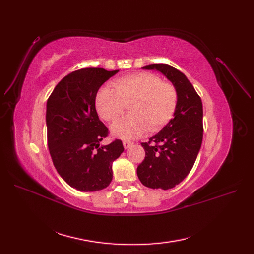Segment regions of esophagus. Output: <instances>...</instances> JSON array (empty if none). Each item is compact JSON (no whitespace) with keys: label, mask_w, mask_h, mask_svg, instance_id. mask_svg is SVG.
<instances>
[{"label":"esophagus","mask_w":254,"mask_h":254,"mask_svg":"<svg viewBox=\"0 0 254 254\" xmlns=\"http://www.w3.org/2000/svg\"><path fill=\"white\" fill-rule=\"evenodd\" d=\"M132 145H133V142H131V141H124V142H123V146H124L125 149L129 148L130 146H132Z\"/></svg>","instance_id":"34e87169"}]
</instances>
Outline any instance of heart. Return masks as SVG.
<instances>
[{"label": "heart", "instance_id": "obj_1", "mask_svg": "<svg viewBox=\"0 0 254 254\" xmlns=\"http://www.w3.org/2000/svg\"><path fill=\"white\" fill-rule=\"evenodd\" d=\"M113 87H104L97 92L95 107L99 117L113 121L124 112L129 104L131 114L115 121L111 133L119 139L131 140L143 135L147 129L157 131L166 125L175 113L178 94L171 82L159 76L140 72L115 79Z\"/></svg>", "mask_w": 254, "mask_h": 254}]
</instances>
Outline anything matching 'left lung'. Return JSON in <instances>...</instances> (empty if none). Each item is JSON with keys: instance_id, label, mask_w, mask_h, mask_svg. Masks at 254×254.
<instances>
[{"instance_id": "1", "label": "left lung", "mask_w": 254, "mask_h": 254, "mask_svg": "<svg viewBox=\"0 0 254 254\" xmlns=\"http://www.w3.org/2000/svg\"><path fill=\"white\" fill-rule=\"evenodd\" d=\"M146 70L162 73L176 88L178 101L174 119L149 139L142 143L145 159L136 174L145 187L173 189L189 175L200 150L203 136V110L201 98L187 76L177 68L156 64Z\"/></svg>"}]
</instances>
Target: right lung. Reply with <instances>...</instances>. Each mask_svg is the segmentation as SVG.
I'll return each mask as SVG.
<instances>
[{
    "label": "right lung",
    "mask_w": 254,
    "mask_h": 254,
    "mask_svg": "<svg viewBox=\"0 0 254 254\" xmlns=\"http://www.w3.org/2000/svg\"><path fill=\"white\" fill-rule=\"evenodd\" d=\"M118 72L102 67L74 71L58 82L48 99V145L54 166L68 186L80 191L108 187L113 161L124 151L121 140L99 146L109 132L95 108L98 89Z\"/></svg>",
    "instance_id": "obj_1"
}]
</instances>
